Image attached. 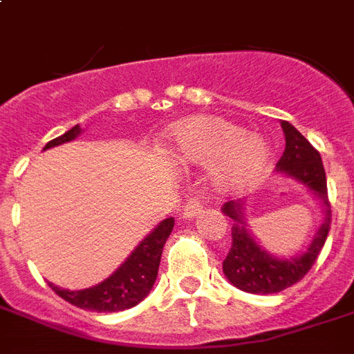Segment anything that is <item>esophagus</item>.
<instances>
[{
	"label": "esophagus",
	"instance_id": "34e87169",
	"mask_svg": "<svg viewBox=\"0 0 354 354\" xmlns=\"http://www.w3.org/2000/svg\"><path fill=\"white\" fill-rule=\"evenodd\" d=\"M202 211H204V205H202V202L193 196V198H189L187 202H185V205H183L182 216L183 218H187V221H191V218H196V216H198Z\"/></svg>",
	"mask_w": 354,
	"mask_h": 354
}]
</instances>
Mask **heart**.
Wrapping results in <instances>:
<instances>
[{
  "label": "heart",
  "instance_id": "obj_1",
  "mask_svg": "<svg viewBox=\"0 0 354 354\" xmlns=\"http://www.w3.org/2000/svg\"><path fill=\"white\" fill-rule=\"evenodd\" d=\"M169 150L183 165L207 163L211 185L221 193H236L255 182L270 154L259 133L242 132L239 124L215 115L176 122L169 133Z\"/></svg>",
  "mask_w": 354,
  "mask_h": 354
}]
</instances>
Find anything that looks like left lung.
<instances>
[{
	"instance_id": "obj_1",
	"label": "left lung",
	"mask_w": 354,
	"mask_h": 354,
	"mask_svg": "<svg viewBox=\"0 0 354 354\" xmlns=\"http://www.w3.org/2000/svg\"><path fill=\"white\" fill-rule=\"evenodd\" d=\"M281 128L286 145L275 172L301 183L324 204V224L318 227L307 252L296 257H275L248 230L244 202L230 200L222 205V213L233 221L232 248L222 263V270L233 286L250 294H275L296 285L313 268L330 230V204L322 156L290 122L281 121Z\"/></svg>"
}]
</instances>
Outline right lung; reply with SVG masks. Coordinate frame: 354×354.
Instances as JSON below:
<instances>
[{
    "label": "right lung",
    "mask_w": 354,
    "mask_h": 354,
    "mask_svg": "<svg viewBox=\"0 0 354 354\" xmlns=\"http://www.w3.org/2000/svg\"><path fill=\"white\" fill-rule=\"evenodd\" d=\"M82 132L79 124H75L71 130L58 136L44 147V150L53 149L57 145L73 141L79 133ZM174 227V218H165L158 226L139 242L136 250L127 257V261L113 272L108 279L102 283L84 290H66L60 286L49 283L53 290L58 296L66 299L75 307L84 308V310H93V313H119L127 308L136 307L145 297L149 296L152 286L158 277V268H160L161 252L165 246L167 239L171 235Z\"/></svg>",
    "instance_id": "add662e5"
}]
</instances>
